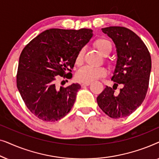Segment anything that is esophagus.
<instances>
[{"label":"esophagus","instance_id":"1","mask_svg":"<svg viewBox=\"0 0 159 159\" xmlns=\"http://www.w3.org/2000/svg\"><path fill=\"white\" fill-rule=\"evenodd\" d=\"M91 83L90 82H82V83L81 84V85L82 86H88V85H90Z\"/></svg>","mask_w":159,"mask_h":159}]
</instances>
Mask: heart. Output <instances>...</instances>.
Returning a JSON list of instances; mask_svg holds the SVG:
<instances>
[{"label": "heart", "mask_w": 159, "mask_h": 159, "mask_svg": "<svg viewBox=\"0 0 159 159\" xmlns=\"http://www.w3.org/2000/svg\"><path fill=\"white\" fill-rule=\"evenodd\" d=\"M95 47L103 56H107L112 50L111 43L107 39L99 38L95 41ZM84 50L80 49L75 58V64L80 66L84 60ZM106 71L104 68H92L90 66H84L77 71L76 77L78 81L81 82H91L100 77H104Z\"/></svg>", "instance_id": "b5f03b06"}]
</instances>
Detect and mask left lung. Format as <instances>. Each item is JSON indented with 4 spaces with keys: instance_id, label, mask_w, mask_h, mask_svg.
I'll list each match as a JSON object with an SVG mask.
<instances>
[{
    "instance_id": "1",
    "label": "left lung",
    "mask_w": 159,
    "mask_h": 159,
    "mask_svg": "<svg viewBox=\"0 0 159 159\" xmlns=\"http://www.w3.org/2000/svg\"><path fill=\"white\" fill-rule=\"evenodd\" d=\"M102 31L114 41L117 61L111 77L114 86H106L97 102L111 118H124L135 111L144 101L151 75V55L143 40L127 28L108 27ZM118 84L123 88L116 93Z\"/></svg>"
}]
</instances>
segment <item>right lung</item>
<instances>
[{"instance_id": "right-lung-1", "label": "right lung", "mask_w": 159, "mask_h": 159, "mask_svg": "<svg viewBox=\"0 0 159 159\" xmlns=\"http://www.w3.org/2000/svg\"><path fill=\"white\" fill-rule=\"evenodd\" d=\"M92 37L90 29H50L22 50L16 75L17 88L28 109L38 119L56 121L70 111L81 86L73 83L59 88L56 82L59 77H72L71 69L76 56Z\"/></svg>"}]
</instances>
